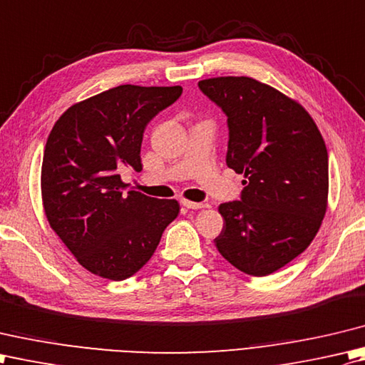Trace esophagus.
Listing matches in <instances>:
<instances>
[{
	"label": "esophagus",
	"mask_w": 365,
	"mask_h": 365,
	"mask_svg": "<svg viewBox=\"0 0 365 365\" xmlns=\"http://www.w3.org/2000/svg\"><path fill=\"white\" fill-rule=\"evenodd\" d=\"M181 205L184 207H187V210H202V207H203V203L190 202V200H185V198H181Z\"/></svg>",
	"instance_id": "esophagus-1"
}]
</instances>
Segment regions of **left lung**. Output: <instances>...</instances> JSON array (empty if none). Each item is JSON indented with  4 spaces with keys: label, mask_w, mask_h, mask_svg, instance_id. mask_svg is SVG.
<instances>
[{
    "label": "left lung",
    "mask_w": 365,
    "mask_h": 365,
    "mask_svg": "<svg viewBox=\"0 0 365 365\" xmlns=\"http://www.w3.org/2000/svg\"><path fill=\"white\" fill-rule=\"evenodd\" d=\"M198 88L224 110L227 165L244 175L241 200L222 203L215 247L249 276L276 272L314 241L328 207V151L301 103L250 77H215Z\"/></svg>",
    "instance_id": "obj_1"
}]
</instances>
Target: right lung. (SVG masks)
Listing matches in <instances>:
<instances>
[{"mask_svg":"<svg viewBox=\"0 0 365 365\" xmlns=\"http://www.w3.org/2000/svg\"><path fill=\"white\" fill-rule=\"evenodd\" d=\"M181 93V86L111 88L73 103L50 132L41 173L43 211L59 240L96 276H133L180 214L176 200L124 192L120 172H140L148 123Z\"/></svg>","mask_w":365,"mask_h":365,"instance_id":"add662e5","label":"right lung"}]
</instances>
